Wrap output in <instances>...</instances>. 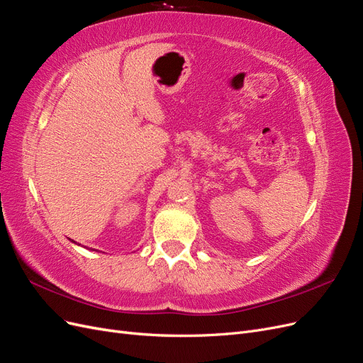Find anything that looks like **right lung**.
Returning a JSON list of instances; mask_svg holds the SVG:
<instances>
[{"instance_id":"right-lung-1","label":"right lung","mask_w":363,"mask_h":363,"mask_svg":"<svg viewBox=\"0 0 363 363\" xmlns=\"http://www.w3.org/2000/svg\"><path fill=\"white\" fill-rule=\"evenodd\" d=\"M71 240H72V239H71ZM72 242H74V244H75V240H72Z\"/></svg>"}]
</instances>
